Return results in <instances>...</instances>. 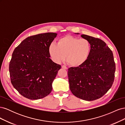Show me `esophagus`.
<instances>
[{"instance_id": "obj_1", "label": "esophagus", "mask_w": 125, "mask_h": 125, "mask_svg": "<svg viewBox=\"0 0 125 125\" xmlns=\"http://www.w3.org/2000/svg\"><path fill=\"white\" fill-rule=\"evenodd\" d=\"M62 68H63V69H66V70L68 69V68H67V67H66L65 66H62Z\"/></svg>"}]
</instances>
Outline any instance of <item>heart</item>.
Masks as SVG:
<instances>
[{"instance_id":"b5f03b06","label":"heart","mask_w":125,"mask_h":125,"mask_svg":"<svg viewBox=\"0 0 125 125\" xmlns=\"http://www.w3.org/2000/svg\"><path fill=\"white\" fill-rule=\"evenodd\" d=\"M48 51L55 62H60L65 59L66 56L70 65L78 67L88 59L91 52V44L86 39L67 35L59 39L57 44H51Z\"/></svg>"}]
</instances>
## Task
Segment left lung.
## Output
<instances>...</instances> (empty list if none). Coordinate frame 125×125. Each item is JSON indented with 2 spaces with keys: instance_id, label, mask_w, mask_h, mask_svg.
I'll use <instances>...</instances> for the list:
<instances>
[{
  "instance_id": "left-lung-1",
  "label": "left lung",
  "mask_w": 125,
  "mask_h": 125,
  "mask_svg": "<svg viewBox=\"0 0 125 125\" xmlns=\"http://www.w3.org/2000/svg\"><path fill=\"white\" fill-rule=\"evenodd\" d=\"M81 36L89 41L91 52L84 63L68 69L70 89L79 99L94 101L103 96L112 87L115 63L112 51L103 41L85 34Z\"/></svg>"
}]
</instances>
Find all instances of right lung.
<instances>
[{
    "label": "right lung",
    "mask_w": 125,
    "mask_h": 125,
    "mask_svg": "<svg viewBox=\"0 0 125 125\" xmlns=\"http://www.w3.org/2000/svg\"><path fill=\"white\" fill-rule=\"evenodd\" d=\"M55 33L29 36L14 49L9 63L11 82L21 95L30 100L48 95L61 66L50 58L49 46Z\"/></svg>",
    "instance_id": "1"
}]
</instances>
